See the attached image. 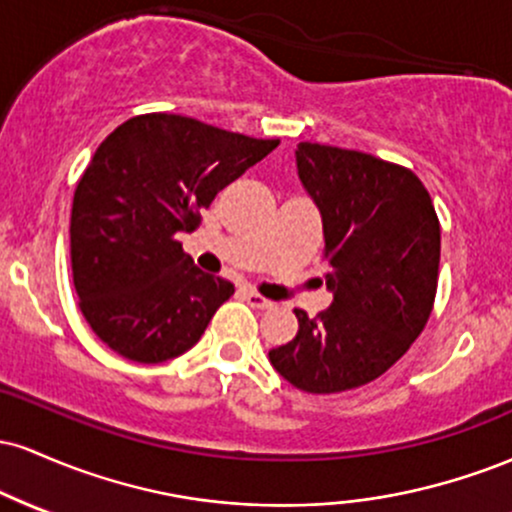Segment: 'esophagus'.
Here are the masks:
<instances>
[{"mask_svg": "<svg viewBox=\"0 0 512 512\" xmlns=\"http://www.w3.org/2000/svg\"><path fill=\"white\" fill-rule=\"evenodd\" d=\"M245 301H248L252 308H257V310H269V308H274V303L269 301V298H264V296H260V293L257 291H245Z\"/></svg>", "mask_w": 512, "mask_h": 512, "instance_id": "34e87169", "label": "esophagus"}]
</instances>
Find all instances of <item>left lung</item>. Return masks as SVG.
I'll return each instance as SVG.
<instances>
[{
    "mask_svg": "<svg viewBox=\"0 0 512 512\" xmlns=\"http://www.w3.org/2000/svg\"><path fill=\"white\" fill-rule=\"evenodd\" d=\"M296 168L322 216L325 284L317 317L269 351L276 373L313 395L354 390L407 354L433 310L440 223L424 182L363 151L301 142Z\"/></svg>",
    "mask_w": 512,
    "mask_h": 512,
    "instance_id": "1",
    "label": "left lung"
}]
</instances>
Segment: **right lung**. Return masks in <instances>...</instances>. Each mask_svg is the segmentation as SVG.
<instances>
[{"label":"right lung","instance_id":"right-lung-1","mask_svg":"<svg viewBox=\"0 0 512 512\" xmlns=\"http://www.w3.org/2000/svg\"><path fill=\"white\" fill-rule=\"evenodd\" d=\"M276 146L166 113L132 117L98 146L74 192L72 274L81 313L115 354L163 363L199 342L236 289L197 269L178 233Z\"/></svg>","mask_w":512,"mask_h":512}]
</instances>
